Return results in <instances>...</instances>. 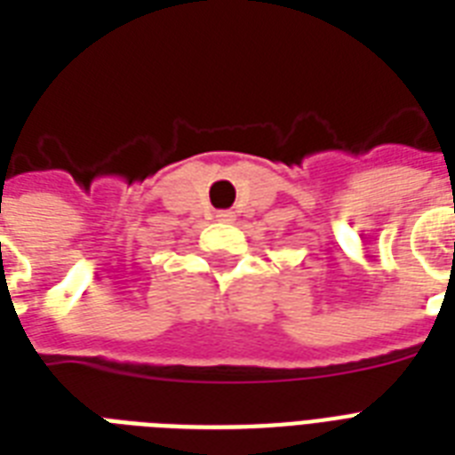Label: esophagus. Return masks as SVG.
I'll return each mask as SVG.
<instances>
[{"label": "esophagus", "instance_id": "34e87169", "mask_svg": "<svg viewBox=\"0 0 455 455\" xmlns=\"http://www.w3.org/2000/svg\"><path fill=\"white\" fill-rule=\"evenodd\" d=\"M217 220H220V221H235V212H234V210H220V212H217Z\"/></svg>", "mask_w": 455, "mask_h": 455}]
</instances>
